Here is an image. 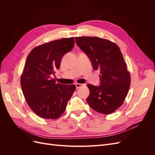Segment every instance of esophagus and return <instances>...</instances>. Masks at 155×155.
<instances>
[{
	"mask_svg": "<svg viewBox=\"0 0 155 155\" xmlns=\"http://www.w3.org/2000/svg\"><path fill=\"white\" fill-rule=\"evenodd\" d=\"M85 84H81V83H76V88L78 89V88H81V87H82L83 86H85Z\"/></svg>",
	"mask_w": 155,
	"mask_h": 155,
	"instance_id": "1",
	"label": "esophagus"
}]
</instances>
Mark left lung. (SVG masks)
<instances>
[{"label": "left lung", "mask_w": 155, "mask_h": 155, "mask_svg": "<svg viewBox=\"0 0 155 155\" xmlns=\"http://www.w3.org/2000/svg\"><path fill=\"white\" fill-rule=\"evenodd\" d=\"M77 45L91 60L94 70H99L100 84H88L87 103L92 109L109 114L119 108L127 94L130 78L118 45L96 37H75Z\"/></svg>", "instance_id": "left-lung-1"}]
</instances>
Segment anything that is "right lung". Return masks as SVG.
I'll return each instance as SVG.
<instances>
[{
	"label": "right lung",
	"mask_w": 155,
	"mask_h": 155,
	"mask_svg": "<svg viewBox=\"0 0 155 155\" xmlns=\"http://www.w3.org/2000/svg\"><path fill=\"white\" fill-rule=\"evenodd\" d=\"M74 43L73 37L53 41L37 46L28 55L21 78V88L29 107L41 118H58L76 90L75 85L55 83L51 78Z\"/></svg>",
	"instance_id": "add662e5"
}]
</instances>
